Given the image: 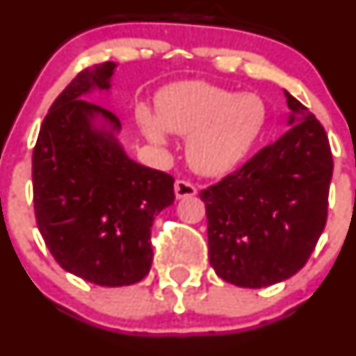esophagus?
Here are the masks:
<instances>
[{"label": "esophagus", "mask_w": 356, "mask_h": 356, "mask_svg": "<svg viewBox=\"0 0 356 356\" xmlns=\"http://www.w3.org/2000/svg\"><path fill=\"white\" fill-rule=\"evenodd\" d=\"M195 193H197V188L193 183L186 181V179H177V183H175V195H177V199L193 197Z\"/></svg>", "instance_id": "esophagus-1"}]
</instances>
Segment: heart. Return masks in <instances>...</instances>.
<instances>
[{
	"label": "heart",
	"mask_w": 356,
	"mask_h": 356,
	"mask_svg": "<svg viewBox=\"0 0 356 356\" xmlns=\"http://www.w3.org/2000/svg\"><path fill=\"white\" fill-rule=\"evenodd\" d=\"M157 111L140 107L136 119L152 142L163 143L166 129L186 138V157L204 175L232 170L248 154L266 119L265 102L252 93L207 83H178L157 97Z\"/></svg>",
	"instance_id": "obj_1"
}]
</instances>
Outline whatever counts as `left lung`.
Wrapping results in <instances>:
<instances>
[{"label":"left lung","mask_w":356,"mask_h":356,"mask_svg":"<svg viewBox=\"0 0 356 356\" xmlns=\"http://www.w3.org/2000/svg\"><path fill=\"white\" fill-rule=\"evenodd\" d=\"M286 97L293 128L199 193L211 266L238 287L259 289L293 277L325 228L334 170L329 138L301 102Z\"/></svg>","instance_id":"left-lung-1"}]
</instances>
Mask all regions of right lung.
Masks as SVG:
<instances>
[{
  "instance_id": "1",
  "label": "right lung",
  "mask_w": 356,
  "mask_h": 356,
  "mask_svg": "<svg viewBox=\"0 0 356 356\" xmlns=\"http://www.w3.org/2000/svg\"><path fill=\"white\" fill-rule=\"evenodd\" d=\"M114 62L84 69L51 104L33 152L36 223L55 261L105 287L131 286L152 265L154 218L175 200V178L129 159L119 119L84 100L107 90ZM100 115L109 129H95Z\"/></svg>"
}]
</instances>
